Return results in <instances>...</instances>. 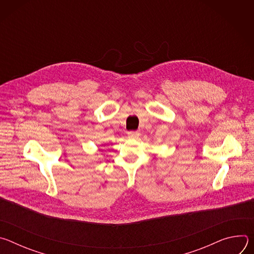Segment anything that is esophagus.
Returning a JSON list of instances; mask_svg holds the SVG:
<instances>
[{"instance_id": "obj_1", "label": "esophagus", "mask_w": 254, "mask_h": 254, "mask_svg": "<svg viewBox=\"0 0 254 254\" xmlns=\"http://www.w3.org/2000/svg\"><path fill=\"white\" fill-rule=\"evenodd\" d=\"M127 136L129 137V138H137L138 136H139V133L137 132V131H129V132H127Z\"/></svg>"}]
</instances>
